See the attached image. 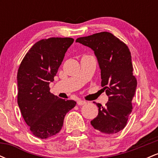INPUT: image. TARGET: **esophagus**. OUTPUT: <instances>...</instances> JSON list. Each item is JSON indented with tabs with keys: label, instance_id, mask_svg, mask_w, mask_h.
Instances as JSON below:
<instances>
[{
	"label": "esophagus",
	"instance_id": "1",
	"mask_svg": "<svg viewBox=\"0 0 158 158\" xmlns=\"http://www.w3.org/2000/svg\"><path fill=\"white\" fill-rule=\"evenodd\" d=\"M86 103L87 102H85V101L81 100V99H78V100H77V105H78V106H83V105H85Z\"/></svg>",
	"mask_w": 158,
	"mask_h": 158
}]
</instances>
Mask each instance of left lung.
I'll return each mask as SVG.
<instances>
[{
	"label": "left lung",
	"mask_w": 158,
	"mask_h": 158,
	"mask_svg": "<svg viewBox=\"0 0 158 158\" xmlns=\"http://www.w3.org/2000/svg\"><path fill=\"white\" fill-rule=\"evenodd\" d=\"M76 41L94 51L101 69V85L108 96L105 107L94 102L99 108V114L90 124L106 135L122 131L132 111L131 102L137 84L129 49L108 32L78 38Z\"/></svg>",
	"instance_id": "left-lung-1"
}]
</instances>
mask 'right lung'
<instances>
[{
	"instance_id": "1",
	"label": "right lung",
	"mask_w": 158,
	"mask_h": 158,
	"mask_svg": "<svg viewBox=\"0 0 158 158\" xmlns=\"http://www.w3.org/2000/svg\"><path fill=\"white\" fill-rule=\"evenodd\" d=\"M72 38L41 39L30 49L18 70V104L32 134L47 139L61 131L66 114L77 105L50 92Z\"/></svg>"
}]
</instances>
